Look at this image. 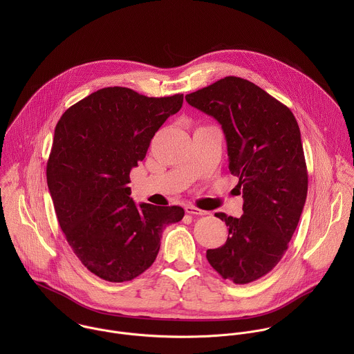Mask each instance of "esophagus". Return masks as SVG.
Segmentation results:
<instances>
[{
	"label": "esophagus",
	"mask_w": 354,
	"mask_h": 354,
	"mask_svg": "<svg viewBox=\"0 0 354 354\" xmlns=\"http://www.w3.org/2000/svg\"><path fill=\"white\" fill-rule=\"evenodd\" d=\"M185 212L191 214V215H207V211H203L201 208L195 207V205H185Z\"/></svg>",
	"instance_id": "1"
}]
</instances>
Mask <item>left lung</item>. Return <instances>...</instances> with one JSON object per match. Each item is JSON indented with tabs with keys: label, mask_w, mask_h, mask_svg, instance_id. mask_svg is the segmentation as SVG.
<instances>
[{
	"label": "left lung",
	"mask_w": 354,
	"mask_h": 354,
	"mask_svg": "<svg viewBox=\"0 0 354 354\" xmlns=\"http://www.w3.org/2000/svg\"><path fill=\"white\" fill-rule=\"evenodd\" d=\"M185 100L222 125L229 170L244 199L240 218L215 214L229 236L207 260L222 278L250 283L279 263L303 212L308 173L299 124L288 106L236 76Z\"/></svg>",
	"instance_id": "1"
}]
</instances>
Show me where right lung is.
I'll list each match as a JSON object with an SVG mask.
<instances>
[{
  "mask_svg": "<svg viewBox=\"0 0 354 354\" xmlns=\"http://www.w3.org/2000/svg\"><path fill=\"white\" fill-rule=\"evenodd\" d=\"M183 94L149 98L125 87L102 88L59 118L46 176L61 230L79 260L109 282L132 281L156 259L163 229L183 219L178 205L129 198V173Z\"/></svg>",
  "mask_w": 354,
  "mask_h": 354,
  "instance_id": "obj_1",
  "label": "right lung"
}]
</instances>
